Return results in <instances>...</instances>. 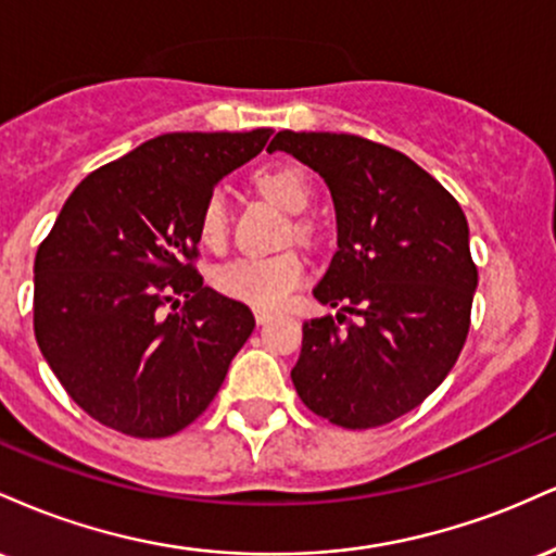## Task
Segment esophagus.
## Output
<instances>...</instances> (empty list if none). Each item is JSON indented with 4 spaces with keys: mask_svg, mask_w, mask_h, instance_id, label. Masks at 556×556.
Segmentation results:
<instances>
[{
    "mask_svg": "<svg viewBox=\"0 0 556 556\" xmlns=\"http://www.w3.org/2000/svg\"><path fill=\"white\" fill-rule=\"evenodd\" d=\"M253 316H256V324H261V327H264V324H269L274 318L269 308H253Z\"/></svg>",
    "mask_w": 556,
    "mask_h": 556,
    "instance_id": "esophagus-1",
    "label": "esophagus"
}]
</instances>
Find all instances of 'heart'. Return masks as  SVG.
I'll use <instances>...</instances> for the list:
<instances>
[{"label":"heart","instance_id":"heart-1","mask_svg":"<svg viewBox=\"0 0 556 556\" xmlns=\"http://www.w3.org/2000/svg\"><path fill=\"white\" fill-rule=\"evenodd\" d=\"M256 185L271 201H277L285 212L300 214L314 201V185L298 164H271L256 175ZM229 232L227 195L214 190L206 198L198 219V238L203 245H225ZM303 258L298 253L285 251L274 256H238L219 264L212 274L214 287L222 295L240 300L253 308H279L290 300L292 292L303 282Z\"/></svg>","mask_w":556,"mask_h":556}]
</instances>
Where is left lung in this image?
I'll use <instances>...</instances> for the list:
<instances>
[{
	"label": "left lung",
	"instance_id": "8db88e82",
	"mask_svg": "<svg viewBox=\"0 0 556 556\" xmlns=\"http://www.w3.org/2000/svg\"><path fill=\"white\" fill-rule=\"evenodd\" d=\"M329 185L337 253L316 285L343 314L303 324L298 397L342 429H376L418 407L452 371L470 329L478 269L468 222L413 159L348 132L274 136Z\"/></svg>",
	"mask_w": 556,
	"mask_h": 556
}]
</instances>
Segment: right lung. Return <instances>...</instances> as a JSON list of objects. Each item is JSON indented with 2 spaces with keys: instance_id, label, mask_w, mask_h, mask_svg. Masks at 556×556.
Here are the masks:
<instances>
[{
  "instance_id": "right-lung-1",
  "label": "right lung",
  "mask_w": 556,
  "mask_h": 556,
  "mask_svg": "<svg viewBox=\"0 0 556 556\" xmlns=\"http://www.w3.org/2000/svg\"><path fill=\"white\" fill-rule=\"evenodd\" d=\"M271 132L146 140L91 172L38 245L36 342L99 424L162 439L212 405L256 318L203 285L198 219L214 185L261 154Z\"/></svg>"
}]
</instances>
